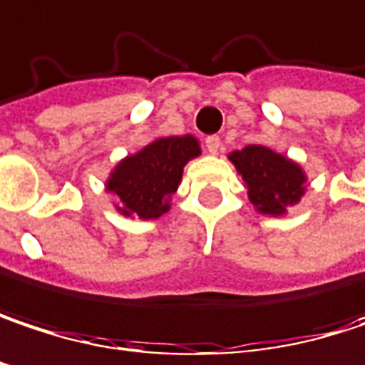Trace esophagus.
I'll return each instance as SVG.
<instances>
[{
	"label": "esophagus",
	"mask_w": 365,
	"mask_h": 365,
	"mask_svg": "<svg viewBox=\"0 0 365 365\" xmlns=\"http://www.w3.org/2000/svg\"><path fill=\"white\" fill-rule=\"evenodd\" d=\"M205 144H207V150H209L211 154H219V152H221V148H223V146H221V140H219V135H209Z\"/></svg>",
	"instance_id": "1"
}]
</instances>
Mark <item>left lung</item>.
<instances>
[{
	"mask_svg": "<svg viewBox=\"0 0 365 365\" xmlns=\"http://www.w3.org/2000/svg\"><path fill=\"white\" fill-rule=\"evenodd\" d=\"M247 187L250 205L257 213L267 217H284L290 207L299 205L307 192L305 169L263 144H250L227 154Z\"/></svg>",
	"mask_w": 365,
	"mask_h": 365,
	"instance_id": "8db88e82",
	"label": "left lung"
}]
</instances>
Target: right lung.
I'll use <instances>...</instances> for the list:
<instances>
[{
	"mask_svg": "<svg viewBox=\"0 0 365 365\" xmlns=\"http://www.w3.org/2000/svg\"><path fill=\"white\" fill-rule=\"evenodd\" d=\"M200 154L198 138L185 133L154 138L142 150L120 158L104 182L106 192L116 198V213L146 221L165 215L182 183L183 167Z\"/></svg>",
	"mask_w": 365,
	"mask_h": 365,
	"instance_id": "right-lung-1",
	"label": "right lung"
}]
</instances>
